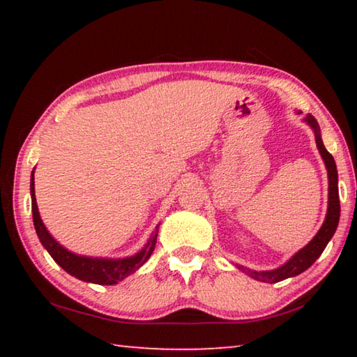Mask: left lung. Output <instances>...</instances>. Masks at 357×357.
I'll list each match as a JSON object with an SVG mask.
<instances>
[{"label": "left lung", "instance_id": "8db88e82", "mask_svg": "<svg viewBox=\"0 0 357 357\" xmlns=\"http://www.w3.org/2000/svg\"><path fill=\"white\" fill-rule=\"evenodd\" d=\"M301 114L302 112H296ZM307 124L310 126L312 130L315 132V142H317V148L321 154V159L326 165V170H328V181H329V193H328V213H326L324 222L321 228L318 229V233L313 236L309 244L305 247H302L301 250H298L294 255L288 259L285 264L279 266V268L271 269V271H253L245 268L243 264H236V268L239 271H243L244 274H247L252 279H255L258 282H264V283H277L280 280L289 279V277H296L301 273H304L305 269H309L310 266L317 261L321 255L323 250L326 249L329 241L334 236L338 220H340V200H338V174H337V165L334 157H332L328 149L324 148L323 140H321V130H319V126L317 123V119L312 116V114H307L304 118Z\"/></svg>", "mask_w": 357, "mask_h": 357}]
</instances>
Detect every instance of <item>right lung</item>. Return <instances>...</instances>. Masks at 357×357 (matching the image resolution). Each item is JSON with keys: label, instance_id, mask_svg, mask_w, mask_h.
<instances>
[{"label": "right lung", "instance_id": "1", "mask_svg": "<svg viewBox=\"0 0 357 357\" xmlns=\"http://www.w3.org/2000/svg\"><path fill=\"white\" fill-rule=\"evenodd\" d=\"M29 190H31V209H33V222L36 233L40 244L45 247V250L50 253V257L61 266L66 273L74 275L75 279L96 283V285H114V283L123 282L126 277L134 274L138 268L148 261L149 257L153 255L157 233H159V225L151 234L148 243L144 244L140 252H137L132 257L124 258H100V257H86L78 255L66 249L58 241L48 233L44 222L40 219L38 203H36V193H34V170L31 172V184H29Z\"/></svg>", "mask_w": 357, "mask_h": 357}]
</instances>
